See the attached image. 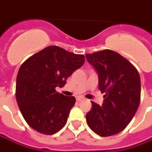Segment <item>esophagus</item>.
Instances as JSON below:
<instances>
[{
  "instance_id": "esophagus-1",
  "label": "esophagus",
  "mask_w": 152,
  "mask_h": 152,
  "mask_svg": "<svg viewBox=\"0 0 152 152\" xmlns=\"http://www.w3.org/2000/svg\"><path fill=\"white\" fill-rule=\"evenodd\" d=\"M82 100H84V98H83V97H76V101L80 102V101H82Z\"/></svg>"
}]
</instances>
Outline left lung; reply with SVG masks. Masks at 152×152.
<instances>
[{
    "label": "left lung",
    "mask_w": 152,
    "mask_h": 152,
    "mask_svg": "<svg viewBox=\"0 0 152 152\" xmlns=\"http://www.w3.org/2000/svg\"><path fill=\"white\" fill-rule=\"evenodd\" d=\"M99 76V88L104 100L102 106L94 102L86 114L89 128L102 137L123 131L129 124L140 103L141 80L136 68L112 50L86 54Z\"/></svg>",
    "instance_id": "8db88e82"
}]
</instances>
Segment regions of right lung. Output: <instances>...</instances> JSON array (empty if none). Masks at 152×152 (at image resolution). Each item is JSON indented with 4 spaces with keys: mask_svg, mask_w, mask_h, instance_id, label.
Returning <instances> with one entry per match:
<instances>
[{
    "mask_svg": "<svg viewBox=\"0 0 152 152\" xmlns=\"http://www.w3.org/2000/svg\"><path fill=\"white\" fill-rule=\"evenodd\" d=\"M85 63V56L52 45L25 61L16 80V100L26 122L33 129L51 135L66 124L75 97L56 92Z\"/></svg>",
    "mask_w": 152,
    "mask_h": 152,
    "instance_id": "right-lung-1",
    "label": "right lung"
}]
</instances>
